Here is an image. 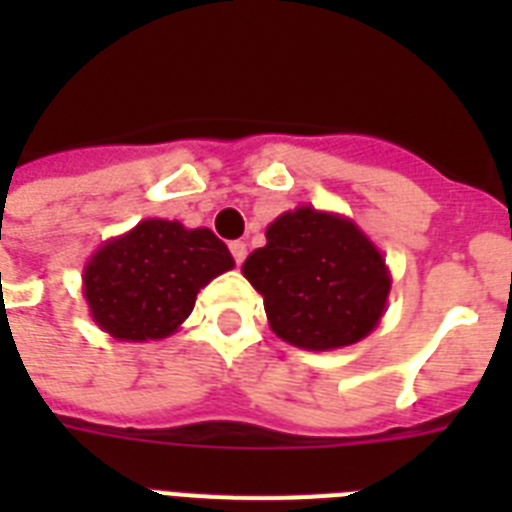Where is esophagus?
Returning <instances> with one entry per match:
<instances>
[{"instance_id":"obj_1","label":"esophagus","mask_w":512,"mask_h":512,"mask_svg":"<svg viewBox=\"0 0 512 512\" xmlns=\"http://www.w3.org/2000/svg\"><path fill=\"white\" fill-rule=\"evenodd\" d=\"M231 255L239 265L244 263V260H247V244H244V241H231Z\"/></svg>"}]
</instances>
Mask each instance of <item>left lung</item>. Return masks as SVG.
<instances>
[{
	"instance_id": "8db88e82",
	"label": "left lung",
	"mask_w": 512,
	"mask_h": 512,
	"mask_svg": "<svg viewBox=\"0 0 512 512\" xmlns=\"http://www.w3.org/2000/svg\"><path fill=\"white\" fill-rule=\"evenodd\" d=\"M276 335L303 350H337L372 335L388 308L385 257L350 217L289 209L241 265Z\"/></svg>"
}]
</instances>
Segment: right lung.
Segmentation results:
<instances>
[{
    "instance_id": "right-lung-1",
    "label": "right lung",
    "mask_w": 512,
    "mask_h": 512,
    "mask_svg": "<svg viewBox=\"0 0 512 512\" xmlns=\"http://www.w3.org/2000/svg\"><path fill=\"white\" fill-rule=\"evenodd\" d=\"M233 265L209 228L148 217L92 252L82 295L92 321L114 340H164L191 316L199 289Z\"/></svg>"
}]
</instances>
